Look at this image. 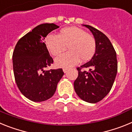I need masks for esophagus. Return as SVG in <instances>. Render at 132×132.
<instances>
[{"label": "esophagus", "instance_id": "esophagus-1", "mask_svg": "<svg viewBox=\"0 0 132 132\" xmlns=\"http://www.w3.org/2000/svg\"><path fill=\"white\" fill-rule=\"evenodd\" d=\"M68 70H69V69H67V68H64L63 69V72L64 73H67V71H68Z\"/></svg>", "mask_w": 132, "mask_h": 132}]
</instances>
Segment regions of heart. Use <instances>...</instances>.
Returning <instances> with one entry per match:
<instances>
[{
  "instance_id": "b5f03b06",
  "label": "heart",
  "mask_w": 132,
  "mask_h": 132,
  "mask_svg": "<svg viewBox=\"0 0 132 132\" xmlns=\"http://www.w3.org/2000/svg\"><path fill=\"white\" fill-rule=\"evenodd\" d=\"M46 47L51 54L57 56L63 52L67 46L69 52L55 59L59 67H69L81 61H87L96 52V43L94 36L78 27L64 28L59 35L50 34L45 39Z\"/></svg>"
}]
</instances>
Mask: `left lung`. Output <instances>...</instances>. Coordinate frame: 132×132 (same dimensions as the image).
<instances>
[{
	"instance_id": "8db88e82",
	"label": "left lung",
	"mask_w": 132,
	"mask_h": 132,
	"mask_svg": "<svg viewBox=\"0 0 132 132\" xmlns=\"http://www.w3.org/2000/svg\"><path fill=\"white\" fill-rule=\"evenodd\" d=\"M88 28L96 39V52L91 60L78 67V77L74 88L82 101L96 103L102 101L110 91L118 71L116 51L107 36L89 25ZM88 68L89 71L82 70Z\"/></svg>"
}]
</instances>
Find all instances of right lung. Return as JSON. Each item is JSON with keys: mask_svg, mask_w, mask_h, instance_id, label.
<instances>
[{"mask_svg": "<svg viewBox=\"0 0 132 132\" xmlns=\"http://www.w3.org/2000/svg\"><path fill=\"white\" fill-rule=\"evenodd\" d=\"M59 28L55 24L38 25L18 40L12 55L15 80L24 96L42 102L53 96L64 73L46 67L53 62L45 44L49 33Z\"/></svg>", "mask_w": 132, "mask_h": 132, "instance_id": "obj_1", "label": "right lung"}]
</instances>
